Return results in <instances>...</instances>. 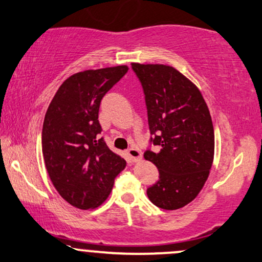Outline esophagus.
<instances>
[{
	"label": "esophagus",
	"instance_id": "obj_1",
	"mask_svg": "<svg viewBox=\"0 0 262 262\" xmlns=\"http://www.w3.org/2000/svg\"><path fill=\"white\" fill-rule=\"evenodd\" d=\"M127 156L132 161H137L141 159L142 154L140 150L136 149V148H130V149H127Z\"/></svg>",
	"mask_w": 262,
	"mask_h": 262
}]
</instances>
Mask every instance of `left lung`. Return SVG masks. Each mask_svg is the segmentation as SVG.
I'll return each mask as SVG.
<instances>
[{"instance_id":"obj_1","label":"left lung","mask_w":262,"mask_h":262,"mask_svg":"<svg viewBox=\"0 0 262 262\" xmlns=\"http://www.w3.org/2000/svg\"><path fill=\"white\" fill-rule=\"evenodd\" d=\"M146 98L150 142L159 146L144 159L159 170L147 189L158 208L176 210L199 194L214 160V126L208 105L194 83L164 64L132 63Z\"/></svg>"}]
</instances>
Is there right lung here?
Wrapping results in <instances>:
<instances>
[{
	"mask_svg": "<svg viewBox=\"0 0 262 262\" xmlns=\"http://www.w3.org/2000/svg\"><path fill=\"white\" fill-rule=\"evenodd\" d=\"M126 66L85 70L60 85L45 115L42 154L54 188L75 208H97L111 194L126 161L98 137L102 98Z\"/></svg>",
	"mask_w": 262,
	"mask_h": 262,
	"instance_id": "obj_1",
	"label": "right lung"
}]
</instances>
